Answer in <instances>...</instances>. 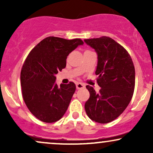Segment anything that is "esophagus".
<instances>
[{
	"instance_id": "esophagus-1",
	"label": "esophagus",
	"mask_w": 153,
	"mask_h": 153,
	"mask_svg": "<svg viewBox=\"0 0 153 153\" xmlns=\"http://www.w3.org/2000/svg\"><path fill=\"white\" fill-rule=\"evenodd\" d=\"M76 88L77 89H82L85 88V85L83 83H81V82H78L76 83Z\"/></svg>"
}]
</instances>
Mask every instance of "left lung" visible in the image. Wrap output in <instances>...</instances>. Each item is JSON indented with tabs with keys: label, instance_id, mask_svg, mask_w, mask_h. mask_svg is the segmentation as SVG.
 <instances>
[{
	"label": "left lung",
	"instance_id": "1",
	"mask_svg": "<svg viewBox=\"0 0 153 153\" xmlns=\"http://www.w3.org/2000/svg\"><path fill=\"white\" fill-rule=\"evenodd\" d=\"M96 51V75L101 89L87 85L90 98L85 103L88 117L101 124L112 122L125 110L134 90V64L127 51L108 36L84 40Z\"/></svg>",
	"mask_w": 153,
	"mask_h": 153
}]
</instances>
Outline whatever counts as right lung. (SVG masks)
<instances>
[{"label": "right lung", "mask_w": 153, "mask_h": 153, "mask_svg": "<svg viewBox=\"0 0 153 153\" xmlns=\"http://www.w3.org/2000/svg\"><path fill=\"white\" fill-rule=\"evenodd\" d=\"M80 39L68 40L49 36L31 51L21 71L22 96L31 113L40 121L52 123L63 117L74 94L75 83L55 82V75L66 66V59Z\"/></svg>", "instance_id": "obj_1"}]
</instances>
